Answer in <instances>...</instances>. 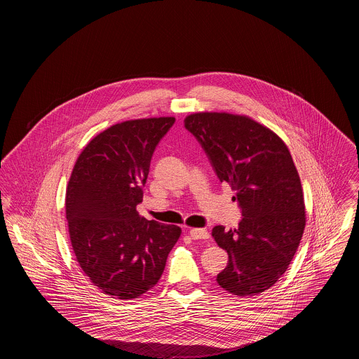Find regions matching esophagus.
<instances>
[{"mask_svg": "<svg viewBox=\"0 0 359 359\" xmlns=\"http://www.w3.org/2000/svg\"><path fill=\"white\" fill-rule=\"evenodd\" d=\"M189 236L192 237V239L210 238V233L205 229H191L189 230Z\"/></svg>", "mask_w": 359, "mask_h": 359, "instance_id": "esophagus-1", "label": "esophagus"}]
</instances>
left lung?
Returning a JSON list of instances; mask_svg holds the SVG:
<instances>
[{
  "label": "left lung",
  "instance_id": "8db88e82",
  "mask_svg": "<svg viewBox=\"0 0 359 359\" xmlns=\"http://www.w3.org/2000/svg\"><path fill=\"white\" fill-rule=\"evenodd\" d=\"M184 128L198 140L221 183L236 192V230L212 229L229 255L217 281L237 296L269 290L285 273L306 226L303 188L283 140L243 116L196 113Z\"/></svg>",
  "mask_w": 359,
  "mask_h": 359
}]
</instances>
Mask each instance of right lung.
Here are the masks:
<instances>
[{"instance_id":"add662e5","label":"right lung","mask_w":359,"mask_h":359,"mask_svg":"<svg viewBox=\"0 0 359 359\" xmlns=\"http://www.w3.org/2000/svg\"><path fill=\"white\" fill-rule=\"evenodd\" d=\"M173 123V117H160L110 126L87 144L69 177L66 217L74 253L90 281L121 300L154 288L182 233L136 210L156 147Z\"/></svg>"}]
</instances>
